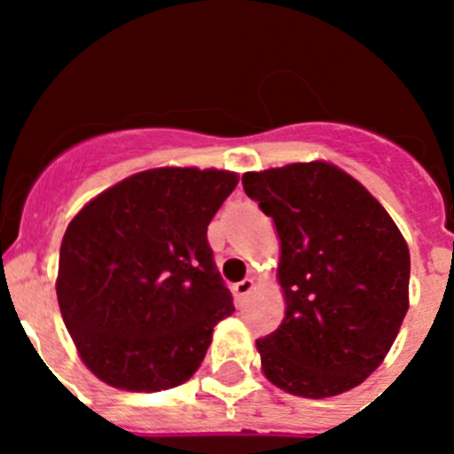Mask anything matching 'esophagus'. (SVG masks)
<instances>
[{"mask_svg": "<svg viewBox=\"0 0 454 454\" xmlns=\"http://www.w3.org/2000/svg\"><path fill=\"white\" fill-rule=\"evenodd\" d=\"M253 286H255V282H253V279H241V282H237V285L232 286V294H235L237 300H244L248 294H251Z\"/></svg>", "mask_w": 454, "mask_h": 454, "instance_id": "esophagus-1", "label": "esophagus"}]
</instances>
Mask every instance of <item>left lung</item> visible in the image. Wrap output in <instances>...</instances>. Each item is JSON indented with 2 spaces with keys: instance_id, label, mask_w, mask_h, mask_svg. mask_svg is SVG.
Masks as SVG:
<instances>
[{
  "instance_id": "1",
  "label": "left lung",
  "mask_w": 454,
  "mask_h": 454,
  "mask_svg": "<svg viewBox=\"0 0 454 454\" xmlns=\"http://www.w3.org/2000/svg\"><path fill=\"white\" fill-rule=\"evenodd\" d=\"M241 184L279 237L285 320L255 342L275 387L327 399L383 363L410 307V251L383 206L345 169L291 163Z\"/></svg>"
}]
</instances>
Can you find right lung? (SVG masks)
Wrapping results in <instances>:
<instances>
[{
	"label": "right lung",
	"instance_id": "add662e5",
	"mask_svg": "<svg viewBox=\"0 0 454 454\" xmlns=\"http://www.w3.org/2000/svg\"><path fill=\"white\" fill-rule=\"evenodd\" d=\"M237 184L228 169H145L71 219L55 291L103 383L160 392L199 370L215 325L235 311L206 232Z\"/></svg>",
	"mask_w": 454,
	"mask_h": 454
}]
</instances>
